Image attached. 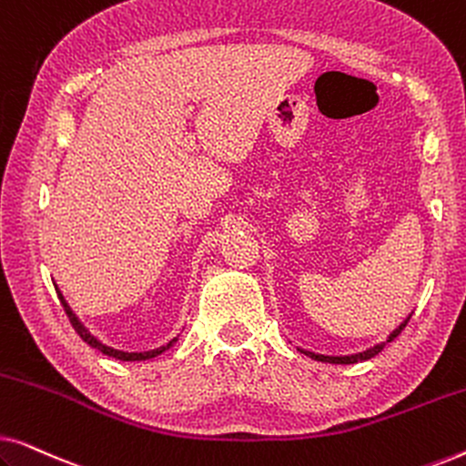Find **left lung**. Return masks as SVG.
<instances>
[{
  "label": "left lung",
  "mask_w": 466,
  "mask_h": 466,
  "mask_svg": "<svg viewBox=\"0 0 466 466\" xmlns=\"http://www.w3.org/2000/svg\"><path fill=\"white\" fill-rule=\"evenodd\" d=\"M407 322H410V316H407L405 320L400 322L399 327L394 329L390 335H388V339H386V341L375 343V346L367 348V350H362V352H356V354H348V356H327V354H316V352H309V350H303V348H297V350H299V352H301V354L309 356V359L318 360V362H330V365H354V362L369 360V359H373L375 354H380L381 350L386 348V343H390V341L394 339V337H399V335H400V330L405 329V324H407Z\"/></svg>",
  "instance_id": "8db88e82"
}]
</instances>
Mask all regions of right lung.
Instances as JSON below:
<instances>
[{
    "label": "right lung",
    "mask_w": 466,
    "mask_h": 466,
    "mask_svg": "<svg viewBox=\"0 0 466 466\" xmlns=\"http://www.w3.org/2000/svg\"><path fill=\"white\" fill-rule=\"evenodd\" d=\"M56 292H59V290H56ZM59 299H61V303H63V309H66V314L69 318V322H72V327L76 329V333L82 337V341H86L91 348H97L99 352H104L106 356H112V359H116V360H148V359H155V356L163 354L165 350H169L177 341V337H174V339H171L169 343H165V346H161V348L148 350V352H125V350L110 348V346H106V343H101L97 337L91 335V330H88L85 324L78 320V316L74 314L72 308H69L67 301H66V299H63L61 292H59Z\"/></svg>",
    "instance_id": "right-lung-1"
}]
</instances>
